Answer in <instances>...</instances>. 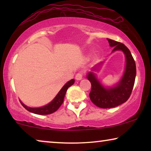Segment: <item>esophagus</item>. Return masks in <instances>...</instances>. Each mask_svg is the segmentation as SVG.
<instances>
[{
	"mask_svg": "<svg viewBox=\"0 0 151 151\" xmlns=\"http://www.w3.org/2000/svg\"><path fill=\"white\" fill-rule=\"evenodd\" d=\"M82 78H83V73H81V72H80V73H78L77 74H76V80H80L82 79Z\"/></svg>",
	"mask_w": 151,
	"mask_h": 151,
	"instance_id": "obj_1",
	"label": "esophagus"
}]
</instances>
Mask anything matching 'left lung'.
<instances>
[{"instance_id":"left-lung-1","label":"left lung","mask_w":151,"mask_h":151,"mask_svg":"<svg viewBox=\"0 0 151 151\" xmlns=\"http://www.w3.org/2000/svg\"><path fill=\"white\" fill-rule=\"evenodd\" d=\"M107 40L110 47H114L113 51H122L124 53L126 67L120 81L113 87L105 88L93 72L88 73L87 79L91 84V100L96 106L102 109L113 108L127 102L133 91L136 76L135 62L129 49L122 43L109 38Z\"/></svg>"}]
</instances>
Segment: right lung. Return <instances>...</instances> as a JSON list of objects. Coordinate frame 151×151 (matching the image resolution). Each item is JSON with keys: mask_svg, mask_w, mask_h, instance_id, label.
Listing matches in <instances>:
<instances>
[{"mask_svg": "<svg viewBox=\"0 0 151 151\" xmlns=\"http://www.w3.org/2000/svg\"><path fill=\"white\" fill-rule=\"evenodd\" d=\"M75 82L74 79H72L70 81L67 82L65 85L63 86V87L61 88V90L57 94V96L55 97V98L51 101L50 103H49L48 104L45 105L44 106L39 107V108H31V107L27 106L26 105H24L22 102H20L22 106L24 109H27L28 111H29L31 113H35V114L38 115H49L51 113H54L55 111H56L58 109L60 108V106H61L62 104L63 103L64 98L66 94V92L68 89V88L71 85H73Z\"/></svg>", "mask_w": 151, "mask_h": 151, "instance_id": "add662e5", "label": "right lung"}]
</instances>
